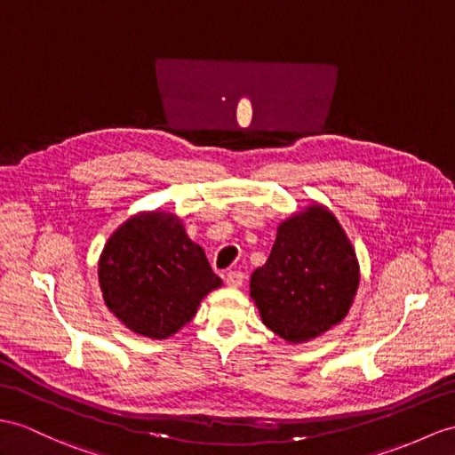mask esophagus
I'll return each mask as SVG.
<instances>
[{
	"label": "esophagus",
	"mask_w": 455,
	"mask_h": 455,
	"mask_svg": "<svg viewBox=\"0 0 455 455\" xmlns=\"http://www.w3.org/2000/svg\"><path fill=\"white\" fill-rule=\"evenodd\" d=\"M243 280H245V274L239 272V270H229L226 274V283L229 287H241L243 285Z\"/></svg>",
	"instance_id": "esophagus-1"
}]
</instances>
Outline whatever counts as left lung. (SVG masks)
Segmentation results:
<instances>
[{"mask_svg": "<svg viewBox=\"0 0 455 455\" xmlns=\"http://www.w3.org/2000/svg\"><path fill=\"white\" fill-rule=\"evenodd\" d=\"M357 285L359 262L346 231L315 204L282 221L268 260L251 275V297L274 334L301 343L341 323Z\"/></svg>", "mask_w": 455, "mask_h": 455, "instance_id": "obj_1", "label": "left lung"}]
</instances>
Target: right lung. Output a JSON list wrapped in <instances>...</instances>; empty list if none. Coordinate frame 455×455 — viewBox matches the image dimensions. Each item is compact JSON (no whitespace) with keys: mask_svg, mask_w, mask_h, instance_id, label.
<instances>
[{"mask_svg":"<svg viewBox=\"0 0 455 455\" xmlns=\"http://www.w3.org/2000/svg\"><path fill=\"white\" fill-rule=\"evenodd\" d=\"M104 301L135 334L165 339L221 285L203 247L164 212L139 214L109 237L98 264Z\"/></svg>","mask_w":455,"mask_h":455,"instance_id":"add662e5","label":"right lung"}]
</instances>
